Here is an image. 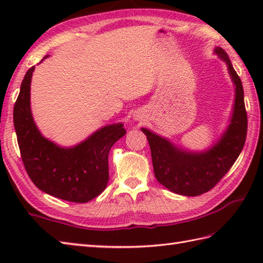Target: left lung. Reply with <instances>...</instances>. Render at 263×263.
Instances as JSON below:
<instances>
[{
  "instance_id": "obj_1",
  "label": "left lung",
  "mask_w": 263,
  "mask_h": 263,
  "mask_svg": "<svg viewBox=\"0 0 263 263\" xmlns=\"http://www.w3.org/2000/svg\"><path fill=\"white\" fill-rule=\"evenodd\" d=\"M215 53L226 63L235 86L230 124L219 140L203 152H190L178 148L168 139L156 135L146 127L141 128L147 136L152 150L154 173L157 181L172 192L186 197L200 195L214 187L235 163L247 139L248 115L242 81L224 49L216 47Z\"/></svg>"
}]
</instances>
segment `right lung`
Instances as JSON below:
<instances>
[{"label": "right lung", "instance_id": "add662e5", "mask_svg": "<svg viewBox=\"0 0 263 263\" xmlns=\"http://www.w3.org/2000/svg\"><path fill=\"white\" fill-rule=\"evenodd\" d=\"M33 70L35 66L27 71L13 108L14 128L25 168L43 192L71 202H88L106 189L109 180V150L125 135V128L122 123L105 125L70 148L48 140L38 130L31 114Z\"/></svg>", "mask_w": 263, "mask_h": 263}]
</instances>
